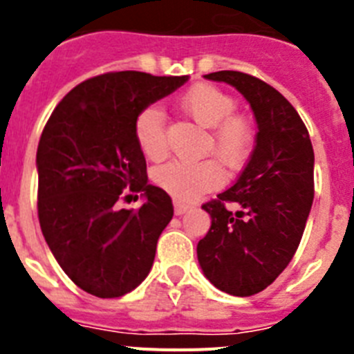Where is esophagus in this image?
I'll list each match as a JSON object with an SVG mask.
<instances>
[{"instance_id":"1","label":"esophagus","mask_w":354,"mask_h":354,"mask_svg":"<svg viewBox=\"0 0 354 354\" xmlns=\"http://www.w3.org/2000/svg\"><path fill=\"white\" fill-rule=\"evenodd\" d=\"M189 207H192V205L184 204V202H179V200H175V202H174V211H175V214H177V216L184 214V212H186Z\"/></svg>"}]
</instances>
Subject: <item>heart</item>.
<instances>
[{"label": "heart", "mask_w": 354, "mask_h": 354, "mask_svg": "<svg viewBox=\"0 0 354 354\" xmlns=\"http://www.w3.org/2000/svg\"><path fill=\"white\" fill-rule=\"evenodd\" d=\"M180 108L196 124L211 127L207 150L214 152L230 168L245 162L253 145V124L236 111V99L212 84L198 83L183 93ZM134 142L145 158L159 161L168 152L167 117L158 106L140 109L133 122ZM154 183L177 200L198 198L223 183V170L216 159L198 162L170 161L152 174Z\"/></svg>", "instance_id": "1"}]
</instances>
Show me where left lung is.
Returning a JSON list of instances; mask_svg holds the SVG:
<instances>
[{
  "label": "left lung",
  "mask_w": 354,
  "mask_h": 354,
  "mask_svg": "<svg viewBox=\"0 0 354 354\" xmlns=\"http://www.w3.org/2000/svg\"><path fill=\"white\" fill-rule=\"evenodd\" d=\"M205 77L236 86L257 120L239 179L202 205L212 221L196 246L209 282L243 298L271 286L298 250L314 202V149L298 111L271 84L237 71Z\"/></svg>",
  "instance_id": "left-lung-1"
}]
</instances>
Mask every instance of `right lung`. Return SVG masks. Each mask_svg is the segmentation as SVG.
<instances>
[{
    "instance_id": "obj_1",
    "label": "right lung",
    "mask_w": 354,
    "mask_h": 354,
    "mask_svg": "<svg viewBox=\"0 0 354 354\" xmlns=\"http://www.w3.org/2000/svg\"><path fill=\"white\" fill-rule=\"evenodd\" d=\"M186 81L136 71L99 74L74 86L44 127L37 149L40 228L62 270L84 292L120 298L152 268L174 204L147 183L133 122ZM127 185L146 196L138 212L118 207Z\"/></svg>"
}]
</instances>
